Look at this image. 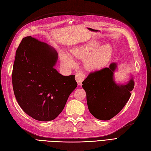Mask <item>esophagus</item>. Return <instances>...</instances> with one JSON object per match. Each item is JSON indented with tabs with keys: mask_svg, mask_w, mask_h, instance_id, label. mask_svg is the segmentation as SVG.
Wrapping results in <instances>:
<instances>
[{
	"mask_svg": "<svg viewBox=\"0 0 151 151\" xmlns=\"http://www.w3.org/2000/svg\"><path fill=\"white\" fill-rule=\"evenodd\" d=\"M85 77H86V76H85V75L83 73L78 72L76 73L75 80H76V82H77V83H78L79 86H82V82L84 80Z\"/></svg>",
	"mask_w": 151,
	"mask_h": 151,
	"instance_id": "esophagus-1",
	"label": "esophagus"
}]
</instances>
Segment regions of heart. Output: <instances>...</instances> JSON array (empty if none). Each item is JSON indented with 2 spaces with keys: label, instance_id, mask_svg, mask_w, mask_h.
<instances>
[{
  "label": "heart",
  "instance_id": "obj_1",
  "mask_svg": "<svg viewBox=\"0 0 151 151\" xmlns=\"http://www.w3.org/2000/svg\"><path fill=\"white\" fill-rule=\"evenodd\" d=\"M98 42L91 41L71 50L72 55L77 59H83L84 65L90 70H97L103 67L109 61L112 55V47L110 45H105L94 50ZM61 63L64 66L73 68L75 65L74 59L69 53L61 52Z\"/></svg>",
  "mask_w": 151,
  "mask_h": 151
}]
</instances>
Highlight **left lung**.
I'll list each match as a JSON object with an SVG mask.
<instances>
[{
    "instance_id": "1",
    "label": "left lung",
    "mask_w": 151,
    "mask_h": 151,
    "mask_svg": "<svg viewBox=\"0 0 151 151\" xmlns=\"http://www.w3.org/2000/svg\"><path fill=\"white\" fill-rule=\"evenodd\" d=\"M117 65L91 72L82 82L86 91L88 110L96 119L108 121L119 114L131 96L134 83L133 78L126 85L115 83L114 72Z\"/></svg>"
}]
</instances>
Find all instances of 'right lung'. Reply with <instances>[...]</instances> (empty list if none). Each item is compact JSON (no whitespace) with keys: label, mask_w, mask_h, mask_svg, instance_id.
Listing matches in <instances>:
<instances>
[{"label":"right lung","mask_w":151,"mask_h":151,"mask_svg":"<svg viewBox=\"0 0 151 151\" xmlns=\"http://www.w3.org/2000/svg\"><path fill=\"white\" fill-rule=\"evenodd\" d=\"M57 58L55 50L31 36L23 38L16 51L14 96L22 109L37 121L55 119L77 87L75 75L65 76L54 68Z\"/></svg>","instance_id":"1"}]
</instances>
